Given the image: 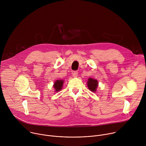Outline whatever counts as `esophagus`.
<instances>
[{
	"instance_id": "1",
	"label": "esophagus",
	"mask_w": 146,
	"mask_h": 146,
	"mask_svg": "<svg viewBox=\"0 0 146 146\" xmlns=\"http://www.w3.org/2000/svg\"><path fill=\"white\" fill-rule=\"evenodd\" d=\"M77 74H78L77 71H73L72 72V75H73V77H76L77 76Z\"/></svg>"
}]
</instances>
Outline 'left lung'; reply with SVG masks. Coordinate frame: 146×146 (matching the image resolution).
Segmentation results:
<instances>
[{
    "label": "left lung",
    "instance_id": "8db88e82",
    "mask_svg": "<svg viewBox=\"0 0 146 146\" xmlns=\"http://www.w3.org/2000/svg\"><path fill=\"white\" fill-rule=\"evenodd\" d=\"M87 86L91 91L95 92L98 86V81L92 78H89L87 81Z\"/></svg>",
    "mask_w": 146,
    "mask_h": 146
}]
</instances>
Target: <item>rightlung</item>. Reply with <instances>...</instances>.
Segmentation results:
<instances>
[{"label": "right lung", "mask_w": 146, "mask_h": 146, "mask_svg": "<svg viewBox=\"0 0 146 146\" xmlns=\"http://www.w3.org/2000/svg\"><path fill=\"white\" fill-rule=\"evenodd\" d=\"M64 80H56L54 84V88L55 89V92H58L62 89V87L64 85Z\"/></svg>", "instance_id": "1"}]
</instances>
